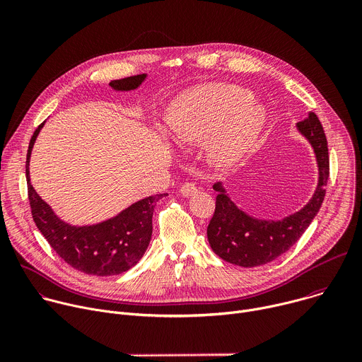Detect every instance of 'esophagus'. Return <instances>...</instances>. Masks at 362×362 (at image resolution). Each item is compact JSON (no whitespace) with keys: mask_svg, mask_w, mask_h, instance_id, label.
Returning a JSON list of instances; mask_svg holds the SVG:
<instances>
[{"mask_svg":"<svg viewBox=\"0 0 362 362\" xmlns=\"http://www.w3.org/2000/svg\"><path fill=\"white\" fill-rule=\"evenodd\" d=\"M180 193H182L185 197H190V196H193V194L197 193V187H196L194 183H185V185H182V187H180Z\"/></svg>","mask_w":362,"mask_h":362,"instance_id":"esophagus-1","label":"esophagus"}]
</instances>
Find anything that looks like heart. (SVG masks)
Masks as SVG:
<instances>
[{
	"instance_id": "obj_1",
	"label": "heart",
	"mask_w": 362,
	"mask_h": 362,
	"mask_svg": "<svg viewBox=\"0 0 362 362\" xmlns=\"http://www.w3.org/2000/svg\"><path fill=\"white\" fill-rule=\"evenodd\" d=\"M265 110L252 101V94L226 83L206 84L182 94L170 110V129L182 144H204L211 139L212 163L235 168L259 137Z\"/></svg>"
}]
</instances>
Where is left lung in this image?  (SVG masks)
Wrapping results in <instances>:
<instances>
[{"label": "left lung", "instance_id": "obj_1", "mask_svg": "<svg viewBox=\"0 0 362 362\" xmlns=\"http://www.w3.org/2000/svg\"><path fill=\"white\" fill-rule=\"evenodd\" d=\"M296 129L315 153L318 185L313 197L300 211L281 221H267L239 209L223 185L215 183L216 208L208 226V240L212 250L223 261L243 268L272 262L293 246L320 212L329 177L327 137L315 113H309L306 119L296 123Z\"/></svg>", "mask_w": 362, "mask_h": 362}]
</instances>
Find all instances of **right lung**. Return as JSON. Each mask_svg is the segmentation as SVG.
Here are the masks:
<instances>
[{"label": "right lung", "instance_id": "obj_1", "mask_svg": "<svg viewBox=\"0 0 362 362\" xmlns=\"http://www.w3.org/2000/svg\"><path fill=\"white\" fill-rule=\"evenodd\" d=\"M146 77L147 74H139L113 80L109 86L116 91H130L137 88ZM44 123L37 127L30 140L25 162L28 199L38 230L62 259L80 272L112 276L129 271L144 255L151 239L154 206L168 193L144 197L130 204L115 218L100 223L74 226L64 222L40 197L30 182L31 150Z\"/></svg>", "mask_w": 362, "mask_h": 362}]
</instances>
